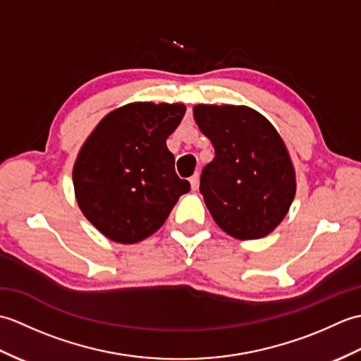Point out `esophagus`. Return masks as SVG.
<instances>
[{"label": "esophagus", "instance_id": "34e87169", "mask_svg": "<svg viewBox=\"0 0 361 361\" xmlns=\"http://www.w3.org/2000/svg\"><path fill=\"white\" fill-rule=\"evenodd\" d=\"M198 180H200V175L198 173H194L192 176H190L189 181H190V186H192V189L195 190L198 188Z\"/></svg>", "mask_w": 361, "mask_h": 361}]
</instances>
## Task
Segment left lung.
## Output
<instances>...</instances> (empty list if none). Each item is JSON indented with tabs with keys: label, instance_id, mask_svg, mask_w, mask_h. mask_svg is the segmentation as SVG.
I'll return each mask as SVG.
<instances>
[{
	"label": "left lung",
	"instance_id": "1",
	"mask_svg": "<svg viewBox=\"0 0 361 361\" xmlns=\"http://www.w3.org/2000/svg\"><path fill=\"white\" fill-rule=\"evenodd\" d=\"M194 118L216 150L200 176L212 219L240 240L270 234L296 192L295 169L279 133L245 105H195Z\"/></svg>",
	"mask_w": 361,
	"mask_h": 361
}]
</instances>
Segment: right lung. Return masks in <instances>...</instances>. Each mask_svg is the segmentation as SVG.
Listing matches in <instances>:
<instances>
[{
    "label": "right lung",
    "mask_w": 361,
    "mask_h": 361,
    "mask_svg": "<svg viewBox=\"0 0 361 361\" xmlns=\"http://www.w3.org/2000/svg\"><path fill=\"white\" fill-rule=\"evenodd\" d=\"M185 111L183 104H128L106 114L82 145L73 169L75 198L110 240L136 243L157 233L189 192L166 145Z\"/></svg>",
    "instance_id": "1"
}]
</instances>
